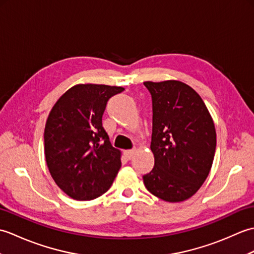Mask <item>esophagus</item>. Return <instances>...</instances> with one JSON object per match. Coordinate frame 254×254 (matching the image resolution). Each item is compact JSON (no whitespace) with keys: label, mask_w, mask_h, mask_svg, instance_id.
<instances>
[{"label":"esophagus","mask_w":254,"mask_h":254,"mask_svg":"<svg viewBox=\"0 0 254 254\" xmlns=\"http://www.w3.org/2000/svg\"><path fill=\"white\" fill-rule=\"evenodd\" d=\"M134 153H135V149H128V150H126V152H124V155H126V157L127 159H131L133 157Z\"/></svg>","instance_id":"esophagus-1"}]
</instances>
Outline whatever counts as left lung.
Segmentation results:
<instances>
[{
	"label": "left lung",
	"mask_w": 254,
	"mask_h": 254,
	"mask_svg": "<svg viewBox=\"0 0 254 254\" xmlns=\"http://www.w3.org/2000/svg\"><path fill=\"white\" fill-rule=\"evenodd\" d=\"M153 101L150 149L155 165L143 176L147 190L182 202L206 180L216 149L213 119L195 90L179 80L144 82Z\"/></svg>",
	"instance_id": "1"
}]
</instances>
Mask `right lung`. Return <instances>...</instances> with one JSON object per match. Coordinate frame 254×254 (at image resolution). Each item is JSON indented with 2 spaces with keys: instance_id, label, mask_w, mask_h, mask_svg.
Here are the masks:
<instances>
[{
  "instance_id": "right-lung-1",
  "label": "right lung",
  "mask_w": 254,
  "mask_h": 254,
  "mask_svg": "<svg viewBox=\"0 0 254 254\" xmlns=\"http://www.w3.org/2000/svg\"><path fill=\"white\" fill-rule=\"evenodd\" d=\"M123 87L78 84L51 109L45 127V156L51 177L69 197L90 201L106 193L121 167L102 127L107 102Z\"/></svg>"
}]
</instances>
